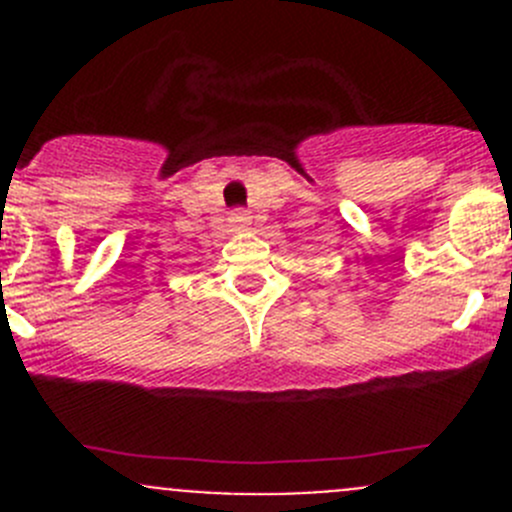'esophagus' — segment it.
Listing matches in <instances>:
<instances>
[{"label":"esophagus","instance_id":"34e87169","mask_svg":"<svg viewBox=\"0 0 512 512\" xmlns=\"http://www.w3.org/2000/svg\"><path fill=\"white\" fill-rule=\"evenodd\" d=\"M250 218H252V215L247 213V210H242V208L232 210V213H230V223L235 225V227H245V225H250Z\"/></svg>","mask_w":512,"mask_h":512}]
</instances>
